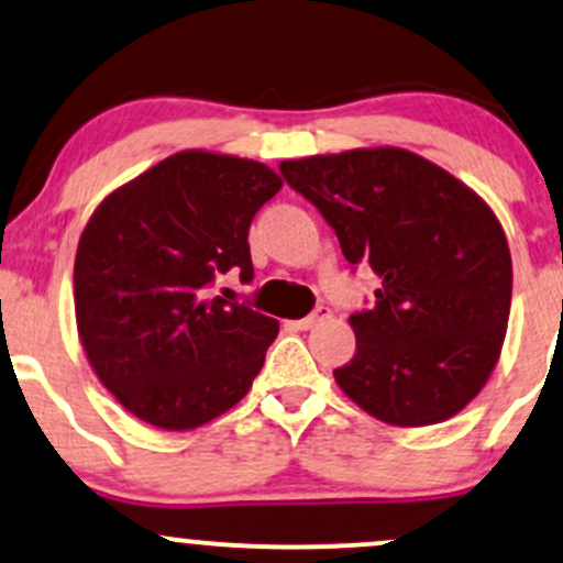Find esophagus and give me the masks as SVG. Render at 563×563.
I'll return each mask as SVG.
<instances>
[{"label": "esophagus", "mask_w": 563, "mask_h": 563, "mask_svg": "<svg viewBox=\"0 0 563 563\" xmlns=\"http://www.w3.org/2000/svg\"><path fill=\"white\" fill-rule=\"evenodd\" d=\"M332 316V311L330 308H316V311L311 313V316H306V319H298V321H292V327L295 330H311V327H316L319 324V321H324V319H330Z\"/></svg>", "instance_id": "34e87169"}]
</instances>
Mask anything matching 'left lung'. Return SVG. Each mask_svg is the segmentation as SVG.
I'll return each mask as SVG.
<instances>
[{
	"instance_id": "left-lung-1",
	"label": "left lung",
	"mask_w": 563,
	"mask_h": 563,
	"mask_svg": "<svg viewBox=\"0 0 563 563\" xmlns=\"http://www.w3.org/2000/svg\"><path fill=\"white\" fill-rule=\"evenodd\" d=\"M319 207L349 263L380 276L351 316L356 353L334 369L353 404L399 428L463 412L500 362L514 263L492 207L439 164L399 145L279 164Z\"/></svg>"
}]
</instances>
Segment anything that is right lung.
I'll list each match as a JSON object with an SVG mask.
<instances>
[{"label": "right lung", "instance_id": "right-lung-1", "mask_svg": "<svg viewBox=\"0 0 563 563\" xmlns=\"http://www.w3.org/2000/svg\"><path fill=\"white\" fill-rule=\"evenodd\" d=\"M282 186L263 162L186 148L95 207L74 261L79 343L137 420L194 431L247 396L279 321L207 289L231 268L252 279L250 223Z\"/></svg>", "mask_w": 563, "mask_h": 563}]
</instances>
